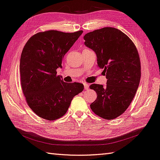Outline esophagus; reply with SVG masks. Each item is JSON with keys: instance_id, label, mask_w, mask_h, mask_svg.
<instances>
[{"instance_id": "obj_1", "label": "esophagus", "mask_w": 160, "mask_h": 160, "mask_svg": "<svg viewBox=\"0 0 160 160\" xmlns=\"http://www.w3.org/2000/svg\"><path fill=\"white\" fill-rule=\"evenodd\" d=\"M83 85H84V88H85V89H89V84H88V83H84Z\"/></svg>"}]
</instances>
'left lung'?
Instances as JSON below:
<instances>
[{
  "label": "left lung",
  "instance_id": "left-lung-1",
  "mask_svg": "<svg viewBox=\"0 0 160 160\" xmlns=\"http://www.w3.org/2000/svg\"><path fill=\"white\" fill-rule=\"evenodd\" d=\"M83 38L85 46L96 53L98 67L107 79L105 86H89L98 95L91 109L103 119H115L130 106L138 88L141 71L137 49L126 34L111 27L88 32Z\"/></svg>",
  "mask_w": 160,
  "mask_h": 160
}]
</instances>
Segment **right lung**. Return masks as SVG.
Returning <instances> with one entry per match:
<instances>
[{"label":"right lung","mask_w":160,"mask_h":160,"mask_svg":"<svg viewBox=\"0 0 160 160\" xmlns=\"http://www.w3.org/2000/svg\"><path fill=\"white\" fill-rule=\"evenodd\" d=\"M83 30L67 33L48 30L30 38L22 50L19 71L27 104L35 114L48 121L67 112L74 96L83 90L79 83L64 82L56 70Z\"/></svg>","instance_id":"right-lung-1"}]
</instances>
